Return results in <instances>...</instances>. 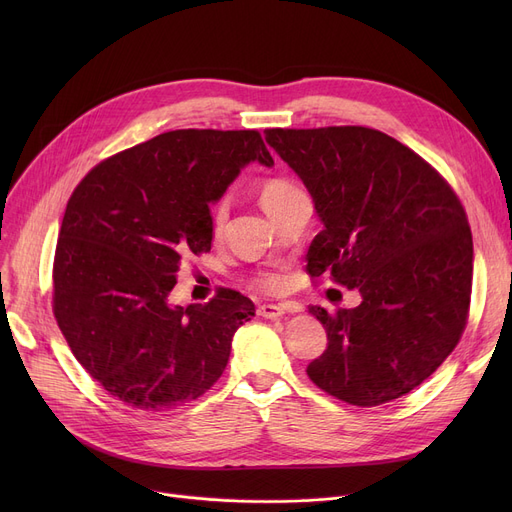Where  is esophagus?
I'll return each instance as SVG.
<instances>
[{
  "mask_svg": "<svg viewBox=\"0 0 512 512\" xmlns=\"http://www.w3.org/2000/svg\"><path fill=\"white\" fill-rule=\"evenodd\" d=\"M257 313H259L263 319H280V317L286 313V309H284L282 305H261V307L257 309Z\"/></svg>",
  "mask_w": 512,
  "mask_h": 512,
  "instance_id": "esophagus-1",
  "label": "esophagus"
}]
</instances>
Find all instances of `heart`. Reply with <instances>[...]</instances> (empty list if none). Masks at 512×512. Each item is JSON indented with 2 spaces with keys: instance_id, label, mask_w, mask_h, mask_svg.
Returning <instances> with one entry per match:
<instances>
[{
  "instance_id": "heart-1",
  "label": "heart",
  "mask_w": 512,
  "mask_h": 512,
  "mask_svg": "<svg viewBox=\"0 0 512 512\" xmlns=\"http://www.w3.org/2000/svg\"><path fill=\"white\" fill-rule=\"evenodd\" d=\"M297 193V188H294L288 180L284 178H272V180H265L259 188V197H261V205L265 211H272L274 207H278L280 203H284L290 195ZM228 218V205L226 201L218 203L213 209V234H220L224 224ZM259 286H263L265 290H280L284 286V278L280 274H263L257 280Z\"/></svg>"
}]
</instances>
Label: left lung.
Instances as JSON below:
<instances>
[{
  "mask_svg": "<svg viewBox=\"0 0 512 512\" xmlns=\"http://www.w3.org/2000/svg\"><path fill=\"white\" fill-rule=\"evenodd\" d=\"M265 143L303 180L324 224L307 272L361 294L355 309H309L328 334L326 353L307 367L311 382L357 407L411 392L467 324L473 240L461 201L380 130L270 128Z\"/></svg>",
  "mask_w": 512,
  "mask_h": 512,
  "instance_id": "obj_1",
  "label": "left lung"
}]
</instances>
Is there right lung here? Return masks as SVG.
Segmentation results:
<instances>
[{"instance_id":"add662e5","label":"right lung","mask_w":512,"mask_h":512,"mask_svg":"<svg viewBox=\"0 0 512 512\" xmlns=\"http://www.w3.org/2000/svg\"><path fill=\"white\" fill-rule=\"evenodd\" d=\"M251 161L274 166L257 130H172L101 161L74 188L53 313L76 361L128 407L164 411L205 394L255 315L234 290L170 303L180 257L211 249L209 203Z\"/></svg>"}]
</instances>
